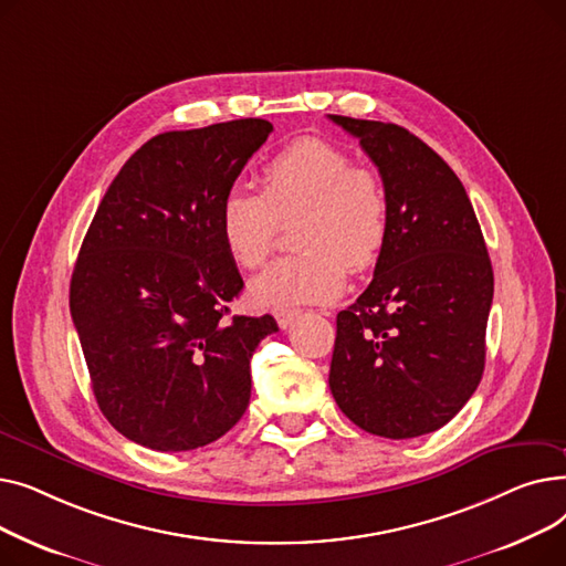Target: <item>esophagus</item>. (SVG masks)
Returning <instances> with one entry per match:
<instances>
[{"label": "esophagus", "mask_w": 566, "mask_h": 566, "mask_svg": "<svg viewBox=\"0 0 566 566\" xmlns=\"http://www.w3.org/2000/svg\"><path fill=\"white\" fill-rule=\"evenodd\" d=\"M295 316H298V310H282V312H275V318H277L280 328H289V325L295 321Z\"/></svg>", "instance_id": "obj_1"}]
</instances>
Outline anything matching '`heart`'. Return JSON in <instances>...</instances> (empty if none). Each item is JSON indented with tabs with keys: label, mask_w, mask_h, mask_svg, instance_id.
Segmentation results:
<instances>
[{
	"label": "heart",
	"mask_w": 566,
	"mask_h": 566,
	"mask_svg": "<svg viewBox=\"0 0 566 566\" xmlns=\"http://www.w3.org/2000/svg\"><path fill=\"white\" fill-rule=\"evenodd\" d=\"M261 195L245 186L224 192L218 211L220 238L229 256L259 268L277 241V220H291V254L273 263L252 286L263 307H293L335 301L346 286V268L369 271L390 235V195L382 178L353 165L344 148L303 137L286 144L259 171Z\"/></svg>",
	"instance_id": "b5f03b06"
}]
</instances>
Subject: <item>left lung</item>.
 Wrapping results in <instances>:
<instances>
[{"instance_id": "obj_1", "label": "left lung", "mask_w": 566, "mask_h": 566, "mask_svg": "<svg viewBox=\"0 0 566 566\" xmlns=\"http://www.w3.org/2000/svg\"><path fill=\"white\" fill-rule=\"evenodd\" d=\"M358 137L390 195L374 280L337 314L331 390L360 429L418 438L448 424L486 360L493 268L459 176L397 124L328 114Z\"/></svg>"}]
</instances>
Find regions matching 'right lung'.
<instances>
[{"label": "right lung", "instance_id": "right-lung-1", "mask_svg": "<svg viewBox=\"0 0 566 566\" xmlns=\"http://www.w3.org/2000/svg\"><path fill=\"white\" fill-rule=\"evenodd\" d=\"M273 133L238 118L148 139L107 188L71 277V316L107 422L158 452L224 436L250 403L271 314L229 316L243 277L220 201Z\"/></svg>", "mask_w": 566, "mask_h": 566}]
</instances>
